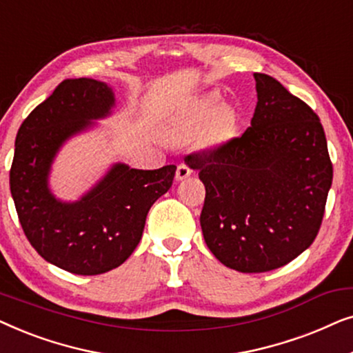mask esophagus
Instances as JSON below:
<instances>
[{
  "mask_svg": "<svg viewBox=\"0 0 353 353\" xmlns=\"http://www.w3.org/2000/svg\"><path fill=\"white\" fill-rule=\"evenodd\" d=\"M192 175V170L188 165H185V163H181V165H178V168H176V173H175V178H176V181H181V180H185V178H188V176H191Z\"/></svg>",
  "mask_w": 353,
  "mask_h": 353,
  "instance_id": "1",
  "label": "esophagus"
}]
</instances>
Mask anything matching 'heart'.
Wrapping results in <instances>:
<instances>
[{
  "mask_svg": "<svg viewBox=\"0 0 353 353\" xmlns=\"http://www.w3.org/2000/svg\"><path fill=\"white\" fill-rule=\"evenodd\" d=\"M220 99L215 93H209L202 98L196 99L194 103L186 105L181 112L173 119L170 125V130H168V139L172 143H183L188 141V139L194 137V134L199 132V130L204 127L208 122V119L212 114L214 117L211 119L209 125H207L204 133L199 139V144L202 148H212L215 146L216 143H220L221 139H225L226 134H228L231 123H233V114H231L230 109L219 108ZM217 112L215 113L214 110Z\"/></svg>",
  "mask_w": 353,
  "mask_h": 353,
  "instance_id": "heart-1",
  "label": "heart"
}]
</instances>
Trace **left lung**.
I'll use <instances>...</instances> for the list:
<instances>
[{"label": "left lung", "mask_w": 353, "mask_h": 353, "mask_svg": "<svg viewBox=\"0 0 353 353\" xmlns=\"http://www.w3.org/2000/svg\"><path fill=\"white\" fill-rule=\"evenodd\" d=\"M254 79L259 101L250 127L185 159L205 186L207 248L241 273L279 268L310 248L332 183L318 115L273 77Z\"/></svg>", "instance_id": "8db88e82"}]
</instances>
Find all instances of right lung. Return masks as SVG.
I'll use <instances>...</instances> for the list:
<instances>
[{"label":"right lung","instance_id":"obj_1","mask_svg":"<svg viewBox=\"0 0 353 353\" xmlns=\"http://www.w3.org/2000/svg\"><path fill=\"white\" fill-rule=\"evenodd\" d=\"M114 105V91L104 81L64 80L28 114L16 137L9 185L23 233L46 262L74 274H101L122 265L141 239L151 205L175 176V165L137 170L115 163L81 199L52 196L48 176L57 151Z\"/></svg>","mask_w":353,"mask_h":353}]
</instances>
